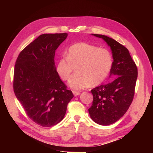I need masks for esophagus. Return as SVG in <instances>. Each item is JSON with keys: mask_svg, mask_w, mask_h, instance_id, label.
Segmentation results:
<instances>
[{"mask_svg": "<svg viewBox=\"0 0 153 153\" xmlns=\"http://www.w3.org/2000/svg\"><path fill=\"white\" fill-rule=\"evenodd\" d=\"M73 93L74 96H78V95H79V94H80V92L79 91H73Z\"/></svg>", "mask_w": 153, "mask_h": 153, "instance_id": "1", "label": "esophagus"}]
</instances>
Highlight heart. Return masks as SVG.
<instances>
[{"instance_id":"obj_1","label":"heart","mask_w":153,"mask_h":153,"mask_svg":"<svg viewBox=\"0 0 153 153\" xmlns=\"http://www.w3.org/2000/svg\"><path fill=\"white\" fill-rule=\"evenodd\" d=\"M113 66V57L110 51L97 46L81 42L69 48L67 56L58 60L57 71L63 80L69 81V85L74 89H82L100 85L108 76Z\"/></svg>"}]
</instances>
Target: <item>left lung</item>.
<instances>
[{
	"instance_id": "1",
	"label": "left lung",
	"mask_w": 153,
	"mask_h": 153,
	"mask_svg": "<svg viewBox=\"0 0 153 153\" xmlns=\"http://www.w3.org/2000/svg\"><path fill=\"white\" fill-rule=\"evenodd\" d=\"M92 34L106 41L112 50L114 59L110 76H113L114 80L91 90L93 101L89 108L90 116L95 123L107 126L122 117L131 105L138 69L124 46L106 36Z\"/></svg>"
}]
</instances>
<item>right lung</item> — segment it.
Listing matches in <instances>:
<instances>
[{
	"label": "right lung",
	"instance_id": "obj_1",
	"mask_svg": "<svg viewBox=\"0 0 153 153\" xmlns=\"http://www.w3.org/2000/svg\"><path fill=\"white\" fill-rule=\"evenodd\" d=\"M67 33L44 34L22 50L16 61L13 90L26 114L43 127L58 124L74 96L55 66V50Z\"/></svg>",
	"mask_w": 153,
	"mask_h": 153
}]
</instances>
